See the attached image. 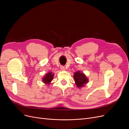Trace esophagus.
<instances>
[{"label": "esophagus", "mask_w": 129, "mask_h": 129, "mask_svg": "<svg viewBox=\"0 0 129 129\" xmlns=\"http://www.w3.org/2000/svg\"><path fill=\"white\" fill-rule=\"evenodd\" d=\"M60 68H61V70H63H63H64V67L63 66H61L60 67Z\"/></svg>", "instance_id": "esophagus-1"}]
</instances>
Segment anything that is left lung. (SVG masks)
<instances>
[{
    "label": "left lung",
    "mask_w": 129,
    "mask_h": 129,
    "mask_svg": "<svg viewBox=\"0 0 129 129\" xmlns=\"http://www.w3.org/2000/svg\"><path fill=\"white\" fill-rule=\"evenodd\" d=\"M74 79L76 85L78 88H81L84 86L88 82V79L83 73L80 71L75 72L74 74Z\"/></svg>",
    "instance_id": "left-lung-1"
}]
</instances>
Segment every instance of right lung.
<instances>
[{
	"label": "right lung",
	"mask_w": 129,
	"mask_h": 129,
	"mask_svg": "<svg viewBox=\"0 0 129 129\" xmlns=\"http://www.w3.org/2000/svg\"><path fill=\"white\" fill-rule=\"evenodd\" d=\"M53 77L54 74H53L52 72H49L47 74H46L45 76L43 78L42 82L46 84H49L50 83V82L53 80Z\"/></svg>",
	"instance_id": "add662e5"
}]
</instances>
